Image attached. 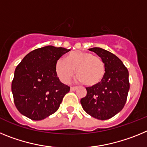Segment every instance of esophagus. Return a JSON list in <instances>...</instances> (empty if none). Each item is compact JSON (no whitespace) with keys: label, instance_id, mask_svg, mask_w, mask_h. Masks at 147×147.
Listing matches in <instances>:
<instances>
[{"label":"esophagus","instance_id":"esophagus-1","mask_svg":"<svg viewBox=\"0 0 147 147\" xmlns=\"http://www.w3.org/2000/svg\"><path fill=\"white\" fill-rule=\"evenodd\" d=\"M76 90H77L76 87H71V91H74Z\"/></svg>","mask_w":147,"mask_h":147}]
</instances>
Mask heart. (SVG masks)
I'll return each mask as SVG.
<instances>
[{
  "mask_svg": "<svg viewBox=\"0 0 147 147\" xmlns=\"http://www.w3.org/2000/svg\"><path fill=\"white\" fill-rule=\"evenodd\" d=\"M75 70L80 81L88 86L98 85L105 74L103 60L89 52L74 51L67 56L66 60L59 59L56 64L57 74L64 83L69 82Z\"/></svg>",
  "mask_w": 147,
  "mask_h": 147,
  "instance_id": "1",
  "label": "heart"
}]
</instances>
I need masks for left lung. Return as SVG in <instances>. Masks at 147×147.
<instances>
[{
	"label": "left lung",
	"instance_id": "obj_1",
	"mask_svg": "<svg viewBox=\"0 0 147 147\" xmlns=\"http://www.w3.org/2000/svg\"><path fill=\"white\" fill-rule=\"evenodd\" d=\"M103 60L105 74L97 85L86 88L87 95L80 102L85 112L98 120L113 117L123 109L129 90V72L119 57L101 48H91Z\"/></svg>",
	"mask_w": 147,
	"mask_h": 147
}]
</instances>
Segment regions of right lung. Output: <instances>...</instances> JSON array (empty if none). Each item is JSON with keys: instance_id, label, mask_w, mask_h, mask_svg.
<instances>
[{"instance_id": "1", "label": "right lung", "mask_w": 147, "mask_h": 147, "mask_svg": "<svg viewBox=\"0 0 147 147\" xmlns=\"http://www.w3.org/2000/svg\"><path fill=\"white\" fill-rule=\"evenodd\" d=\"M69 51L52 45L35 49L17 66L11 92L15 106L22 115L40 121L59 109L70 87L60 82L56 64Z\"/></svg>"}]
</instances>
